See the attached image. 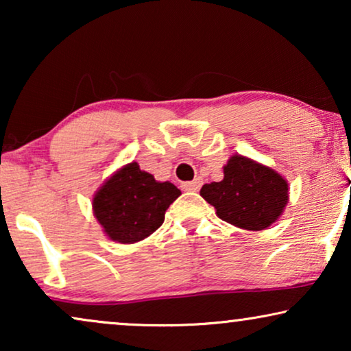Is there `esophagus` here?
Here are the masks:
<instances>
[{"instance_id":"34e87169","label":"esophagus","mask_w":351,"mask_h":351,"mask_svg":"<svg viewBox=\"0 0 351 351\" xmlns=\"http://www.w3.org/2000/svg\"><path fill=\"white\" fill-rule=\"evenodd\" d=\"M201 186V179L198 177V179L191 180V182H185V184H182V189H184L185 191H198Z\"/></svg>"}]
</instances>
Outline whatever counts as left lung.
<instances>
[{
  "mask_svg": "<svg viewBox=\"0 0 351 351\" xmlns=\"http://www.w3.org/2000/svg\"><path fill=\"white\" fill-rule=\"evenodd\" d=\"M199 195L214 206L219 219L261 232L281 217L289 201V184L273 167L232 155L223 166V179L204 184Z\"/></svg>",
  "mask_w": 351,
  "mask_h": 351,
  "instance_id": "left-lung-1",
  "label": "left lung"
}]
</instances>
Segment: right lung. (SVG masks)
<instances>
[{"label":"right lung","mask_w":351,"mask_h":351,"mask_svg":"<svg viewBox=\"0 0 351 351\" xmlns=\"http://www.w3.org/2000/svg\"><path fill=\"white\" fill-rule=\"evenodd\" d=\"M180 195L174 184L155 180L132 161L114 171L95 191L93 213L108 239L134 244L161 227L167 208Z\"/></svg>","instance_id":"1"}]
</instances>
